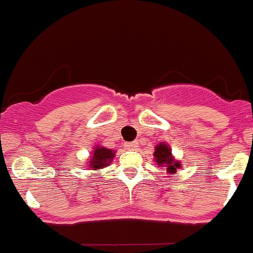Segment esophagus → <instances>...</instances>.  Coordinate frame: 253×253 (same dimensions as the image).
I'll use <instances>...</instances> for the list:
<instances>
[{
	"label": "esophagus",
	"mask_w": 253,
	"mask_h": 253,
	"mask_svg": "<svg viewBox=\"0 0 253 253\" xmlns=\"http://www.w3.org/2000/svg\"><path fill=\"white\" fill-rule=\"evenodd\" d=\"M125 147H126L128 149H135L138 147V142L137 140H134V142L125 143Z\"/></svg>",
	"instance_id": "1"
}]
</instances>
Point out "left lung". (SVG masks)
<instances>
[{
    "label": "left lung",
    "mask_w": 253,
    "mask_h": 253,
    "mask_svg": "<svg viewBox=\"0 0 253 253\" xmlns=\"http://www.w3.org/2000/svg\"><path fill=\"white\" fill-rule=\"evenodd\" d=\"M154 157H156V161L160 166L165 165L167 167V172L173 173V172H176V169H180V163L172 158L171 151L167 147V144H163V143L158 144L156 147V151H154Z\"/></svg>",
    "instance_id": "1"
}]
</instances>
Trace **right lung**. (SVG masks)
<instances>
[{
    "mask_svg": "<svg viewBox=\"0 0 253 253\" xmlns=\"http://www.w3.org/2000/svg\"><path fill=\"white\" fill-rule=\"evenodd\" d=\"M115 156V152L106 149L105 147H96L95 152L92 154V158L90 161V169H99L102 167H106L111 162L113 157Z\"/></svg>",
    "mask_w": 253,
    "mask_h": 253,
    "instance_id": "right-lung-1",
    "label": "right lung"
}]
</instances>
